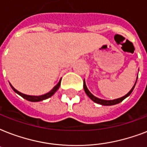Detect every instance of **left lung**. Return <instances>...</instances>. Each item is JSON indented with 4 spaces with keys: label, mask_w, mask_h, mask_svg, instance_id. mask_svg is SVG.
Instances as JSON below:
<instances>
[{
    "label": "left lung",
    "mask_w": 147,
    "mask_h": 147,
    "mask_svg": "<svg viewBox=\"0 0 147 147\" xmlns=\"http://www.w3.org/2000/svg\"><path fill=\"white\" fill-rule=\"evenodd\" d=\"M136 83H137V82H135L134 85V87L131 88V90H130V92H128L127 94H126V95H124L123 97H122V98H117V99H114V100H102V99H100V98H96V97H94L93 94L91 93V92L88 91V89L87 88V86H86V85H85V81H84V85H83V86H84V90H85V93H86V94H87L88 96L91 99H92L94 102L97 103V104H100V105H106V106H110V105H117V104H119L120 102H121L122 100H124L127 97H128L129 95H130V94H131V92H133V90H134V88L135 87V85H136Z\"/></svg>",
    "instance_id": "obj_1"
}]
</instances>
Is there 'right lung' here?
Here are the masks:
<instances>
[{"label":"right lung","instance_id":"add662e5","mask_svg":"<svg viewBox=\"0 0 147 147\" xmlns=\"http://www.w3.org/2000/svg\"><path fill=\"white\" fill-rule=\"evenodd\" d=\"M60 85H61V81H59V82L58 83L57 85H55V87L53 88V89L51 90L50 92H48L47 94H45L43 95H40V96H31V95H26V94H24L23 93H20V92H18L17 90H16L13 87L12 85H10L11 88H12V89L17 94H18L19 95L22 97V98H25L26 100H30V101H33V102H36V101H40V100H46L47 98H49V97H51L52 95L55 94V92L59 89V88Z\"/></svg>","mask_w":147,"mask_h":147}]
</instances>
